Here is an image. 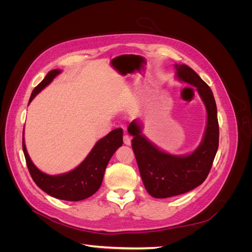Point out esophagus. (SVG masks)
Here are the masks:
<instances>
[{"instance_id":"obj_1","label":"esophagus","mask_w":252,"mask_h":252,"mask_svg":"<svg viewBox=\"0 0 252 252\" xmlns=\"http://www.w3.org/2000/svg\"><path fill=\"white\" fill-rule=\"evenodd\" d=\"M123 141H124V144H125V145H127V146H129V145L131 144V136L125 133L124 136H123Z\"/></svg>"}]
</instances>
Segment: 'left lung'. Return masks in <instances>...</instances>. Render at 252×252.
Here are the masks:
<instances>
[{
  "label": "left lung",
  "mask_w": 252,
  "mask_h": 252,
  "mask_svg": "<svg viewBox=\"0 0 252 252\" xmlns=\"http://www.w3.org/2000/svg\"><path fill=\"white\" fill-rule=\"evenodd\" d=\"M175 77L196 88L207 112L202 142L191 154L175 156L157 147L142 133V122L128 126L132 149L147 192L157 199L183 194L200 186L207 178L219 148V123L215 96L210 87L185 64H175Z\"/></svg>",
  "instance_id": "left-lung-1"
}]
</instances>
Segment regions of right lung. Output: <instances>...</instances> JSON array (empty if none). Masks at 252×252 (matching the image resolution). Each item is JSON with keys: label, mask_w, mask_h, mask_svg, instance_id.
<instances>
[{"label": "right lung", "mask_w": 252, "mask_h": 252, "mask_svg": "<svg viewBox=\"0 0 252 252\" xmlns=\"http://www.w3.org/2000/svg\"><path fill=\"white\" fill-rule=\"evenodd\" d=\"M61 72L62 71L60 69L49 71L44 80L33 89L29 103ZM122 144H123V129L117 128L98 140L85 159L74 169L62 174L50 175L41 171L32 163L26 149L24 131H23V151H24L28 170L36 186L56 199L71 202L85 200L97 191L101 187L104 172L109 159L117 149L122 146Z\"/></svg>", "instance_id": "right-lung-1"}]
</instances>
